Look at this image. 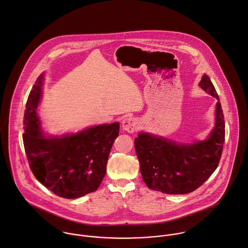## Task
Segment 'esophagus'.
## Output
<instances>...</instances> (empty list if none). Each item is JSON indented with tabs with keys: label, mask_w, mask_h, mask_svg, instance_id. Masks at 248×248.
Listing matches in <instances>:
<instances>
[{
	"label": "esophagus",
	"mask_w": 248,
	"mask_h": 248,
	"mask_svg": "<svg viewBox=\"0 0 248 248\" xmlns=\"http://www.w3.org/2000/svg\"><path fill=\"white\" fill-rule=\"evenodd\" d=\"M138 121L133 117H127L123 120L122 127L128 133H133L138 128Z\"/></svg>",
	"instance_id": "obj_1"
}]
</instances>
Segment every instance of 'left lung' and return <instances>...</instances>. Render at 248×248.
Returning a JSON list of instances; mask_svg holds the SVG:
<instances>
[{
  "label": "left lung",
  "mask_w": 248,
  "mask_h": 248,
  "mask_svg": "<svg viewBox=\"0 0 248 248\" xmlns=\"http://www.w3.org/2000/svg\"><path fill=\"white\" fill-rule=\"evenodd\" d=\"M199 87L217 99L215 126L203 141L179 143L166 137L140 132L134 141L141 174L149 189L169 195L197 190L218 166L225 137V123L217 93L207 75Z\"/></svg>",
  "instance_id": "8db88e82"
}]
</instances>
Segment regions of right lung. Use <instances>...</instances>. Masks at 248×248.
I'll use <instances>...</instances> for the list:
<instances>
[{
  "instance_id": "1",
  "label": "right lung",
  "mask_w": 248,
  "mask_h": 248,
  "mask_svg": "<svg viewBox=\"0 0 248 248\" xmlns=\"http://www.w3.org/2000/svg\"><path fill=\"white\" fill-rule=\"evenodd\" d=\"M41 74L26 104L23 141L30 168L36 179L60 198H78L97 191L108 156L119 136L120 124H104L76 133L46 135L37 108L42 98Z\"/></svg>"
}]
</instances>
